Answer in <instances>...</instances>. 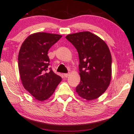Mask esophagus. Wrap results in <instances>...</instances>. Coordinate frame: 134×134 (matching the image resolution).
<instances>
[{
    "label": "esophagus",
    "instance_id": "1",
    "mask_svg": "<svg viewBox=\"0 0 134 134\" xmlns=\"http://www.w3.org/2000/svg\"><path fill=\"white\" fill-rule=\"evenodd\" d=\"M69 74H70L69 73H66V74H64V77L66 78H67L69 76Z\"/></svg>",
    "mask_w": 134,
    "mask_h": 134
}]
</instances>
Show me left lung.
I'll return each mask as SVG.
<instances>
[{
	"label": "left lung",
	"mask_w": 134,
	"mask_h": 134,
	"mask_svg": "<svg viewBox=\"0 0 134 134\" xmlns=\"http://www.w3.org/2000/svg\"><path fill=\"white\" fill-rule=\"evenodd\" d=\"M66 38L77 51L80 83L76 92L87 100L98 98L109 87L111 76V56L107 45L90 32L68 35Z\"/></svg>",
	"instance_id": "left-lung-1"
}]
</instances>
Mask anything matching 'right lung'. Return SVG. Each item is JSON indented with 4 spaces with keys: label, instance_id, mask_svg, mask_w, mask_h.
I'll return each instance as SVG.
<instances>
[{
    "label": "right lung",
    "instance_id": "right-lung-1",
    "mask_svg": "<svg viewBox=\"0 0 134 134\" xmlns=\"http://www.w3.org/2000/svg\"><path fill=\"white\" fill-rule=\"evenodd\" d=\"M62 35L39 32L28 36L18 55V67L24 87L38 100H44L54 93L62 77L54 72L47 53Z\"/></svg>",
    "mask_w": 134,
    "mask_h": 134
}]
</instances>
